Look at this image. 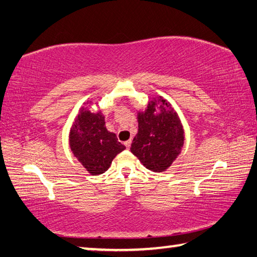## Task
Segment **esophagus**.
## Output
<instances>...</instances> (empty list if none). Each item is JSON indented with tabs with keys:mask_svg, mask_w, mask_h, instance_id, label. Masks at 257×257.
<instances>
[{
	"mask_svg": "<svg viewBox=\"0 0 257 257\" xmlns=\"http://www.w3.org/2000/svg\"><path fill=\"white\" fill-rule=\"evenodd\" d=\"M130 145H132V141H127V142H124V146L127 147L128 150L130 149Z\"/></svg>",
	"mask_w": 257,
	"mask_h": 257,
	"instance_id": "1",
	"label": "esophagus"
}]
</instances>
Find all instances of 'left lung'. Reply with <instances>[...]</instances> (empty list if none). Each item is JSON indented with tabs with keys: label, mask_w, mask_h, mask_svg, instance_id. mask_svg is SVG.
Segmentation results:
<instances>
[{
	"label": "left lung",
	"mask_w": 257,
	"mask_h": 257,
	"mask_svg": "<svg viewBox=\"0 0 257 257\" xmlns=\"http://www.w3.org/2000/svg\"><path fill=\"white\" fill-rule=\"evenodd\" d=\"M137 120L138 133L130 151L149 170L165 171L184 146L179 116L167 99L159 96L149 102L144 112H138Z\"/></svg>",
	"instance_id": "left-lung-1"
}]
</instances>
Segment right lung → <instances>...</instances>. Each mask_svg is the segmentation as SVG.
<instances>
[{"mask_svg":"<svg viewBox=\"0 0 257 257\" xmlns=\"http://www.w3.org/2000/svg\"><path fill=\"white\" fill-rule=\"evenodd\" d=\"M69 145L77 160L93 176L105 172L112 160L125 149L115 134L107 132L102 112L93 113L87 106L80 108L73 121Z\"/></svg>","mask_w":257,"mask_h":257,"instance_id":"1","label":"right lung"}]
</instances>
